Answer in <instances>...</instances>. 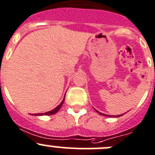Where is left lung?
Wrapping results in <instances>:
<instances>
[{
	"label": "left lung",
	"mask_w": 155,
	"mask_h": 155,
	"mask_svg": "<svg viewBox=\"0 0 155 155\" xmlns=\"http://www.w3.org/2000/svg\"><path fill=\"white\" fill-rule=\"evenodd\" d=\"M97 112H98V113L100 114V115H105V116H108V117H111L110 115H105V114H103V113H101V112H98V111H97ZM121 115H116V117H119V116H121ZM113 117V116H112Z\"/></svg>",
	"instance_id": "8db88e82"
}]
</instances>
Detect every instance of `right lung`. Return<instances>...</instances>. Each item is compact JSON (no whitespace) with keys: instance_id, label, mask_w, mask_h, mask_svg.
I'll return each instance as SVG.
<instances>
[{"instance_id":"add662e5","label":"right lung","mask_w":155,"mask_h":155,"mask_svg":"<svg viewBox=\"0 0 155 155\" xmlns=\"http://www.w3.org/2000/svg\"><path fill=\"white\" fill-rule=\"evenodd\" d=\"M64 99H65V97H64V100H63V101H62V102L61 103V104H60V105H58V107H56L55 109H53V110H51V111H49V112H45V113H38V114H34V115H53V114L56 113V112H57L58 111L59 109H60V108L61 107L62 104H63L64 101Z\"/></svg>"}]
</instances>
